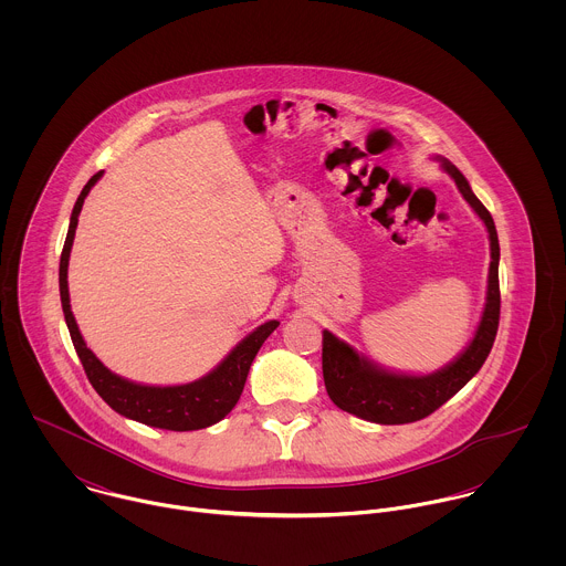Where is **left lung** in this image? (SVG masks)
<instances>
[{
    "label": "left lung",
    "instance_id": "8db88e82",
    "mask_svg": "<svg viewBox=\"0 0 566 566\" xmlns=\"http://www.w3.org/2000/svg\"><path fill=\"white\" fill-rule=\"evenodd\" d=\"M442 167L455 180L467 202L484 220L488 235H490L492 261L488 272L484 316L467 350L447 368L424 377L386 373L373 366L366 357H359L346 342H339L333 333L323 331V377L331 401L339 409L370 422L405 424L433 413L440 405L447 403L478 375L496 337L499 314H501L496 229H494L492 216L480 202V198L473 193L462 171L449 161H442Z\"/></svg>",
    "mask_w": 566,
    "mask_h": 566
}]
</instances>
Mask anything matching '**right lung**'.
<instances>
[{"label":"right lung","mask_w":566,"mask_h":566,"mask_svg":"<svg viewBox=\"0 0 566 566\" xmlns=\"http://www.w3.org/2000/svg\"><path fill=\"white\" fill-rule=\"evenodd\" d=\"M102 171L93 174L88 182L76 200V207L72 211L70 220V231L67 240L63 245L61 254V268H59V285H61V303H63V314L65 323L70 328L74 348L81 357L82 368L95 388V392L111 405L117 413L133 418L137 422L159 427V429H169V431H193V429H205L209 424H216L222 420L235 403L242 397L243 384L250 370V364L254 355L259 353L261 344L268 339V335L279 326L276 321L261 324L254 328L248 337L231 350V355L207 377L185 384V386H167V388H157V386H139L133 381H126L117 375H113L84 344L76 318L72 314L70 305V287H67V265H70V252L72 243L76 235L78 227V216H81L82 202L91 187L99 180Z\"/></svg>","instance_id":"obj_1"}]
</instances>
